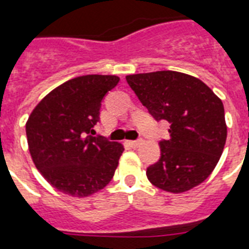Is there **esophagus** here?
<instances>
[{
	"instance_id": "esophagus-1",
	"label": "esophagus",
	"mask_w": 249,
	"mask_h": 249,
	"mask_svg": "<svg viewBox=\"0 0 249 249\" xmlns=\"http://www.w3.org/2000/svg\"><path fill=\"white\" fill-rule=\"evenodd\" d=\"M141 143H142V141H141V140H137V141H129V144H130V146H132V147H134V148L138 147V146H140Z\"/></svg>"
}]
</instances>
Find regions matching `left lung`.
<instances>
[{
    "label": "left lung",
    "instance_id": "obj_1",
    "mask_svg": "<svg viewBox=\"0 0 249 249\" xmlns=\"http://www.w3.org/2000/svg\"><path fill=\"white\" fill-rule=\"evenodd\" d=\"M126 81L156 121L170 124L169 140L159 142L160 159L147 168L148 181L174 194L200 185L226 142L222 101L203 81L181 72L137 73Z\"/></svg>",
    "mask_w": 249,
    "mask_h": 249
}]
</instances>
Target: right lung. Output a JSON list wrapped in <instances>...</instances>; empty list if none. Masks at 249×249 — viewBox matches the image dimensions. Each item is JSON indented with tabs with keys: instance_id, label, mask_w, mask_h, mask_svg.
I'll return each mask as SVG.
<instances>
[{
	"instance_id": "right-lung-1",
	"label": "right lung",
	"mask_w": 249,
	"mask_h": 249,
	"mask_svg": "<svg viewBox=\"0 0 249 249\" xmlns=\"http://www.w3.org/2000/svg\"><path fill=\"white\" fill-rule=\"evenodd\" d=\"M119 81L111 75L68 80L31 113L25 133L33 163L60 193L89 196L112 179L124 147L89 133L99 121L103 98Z\"/></svg>"
}]
</instances>
